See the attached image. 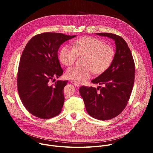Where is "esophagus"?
I'll list each match as a JSON object with an SVG mask.
<instances>
[{
    "label": "esophagus",
    "mask_w": 153,
    "mask_h": 153,
    "mask_svg": "<svg viewBox=\"0 0 153 153\" xmlns=\"http://www.w3.org/2000/svg\"><path fill=\"white\" fill-rule=\"evenodd\" d=\"M71 82L73 84H74L75 86H77V87H79V86H80V84L79 83H78V82H76V81H74V80H71Z\"/></svg>",
    "instance_id": "esophagus-1"
}]
</instances>
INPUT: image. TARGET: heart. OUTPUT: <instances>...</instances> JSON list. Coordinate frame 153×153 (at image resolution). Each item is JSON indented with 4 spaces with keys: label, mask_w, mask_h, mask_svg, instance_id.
Here are the masks:
<instances>
[{
    "label": "heart",
    "mask_w": 153,
    "mask_h": 153,
    "mask_svg": "<svg viewBox=\"0 0 153 153\" xmlns=\"http://www.w3.org/2000/svg\"><path fill=\"white\" fill-rule=\"evenodd\" d=\"M71 46H63L59 53L60 62L65 66L73 64L77 56H83V66H73L67 70L66 76L81 82L89 78L92 72L100 74L111 65L115 56L113 48L96 37L85 36L73 40Z\"/></svg>",
    "instance_id": "1"
}]
</instances>
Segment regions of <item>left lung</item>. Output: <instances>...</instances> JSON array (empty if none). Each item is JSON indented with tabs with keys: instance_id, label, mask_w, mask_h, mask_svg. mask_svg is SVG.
Returning <instances> with one entry per match:
<instances>
[{
	"instance_id": "left-lung-1",
	"label": "left lung",
	"mask_w": 153,
	"mask_h": 153,
	"mask_svg": "<svg viewBox=\"0 0 153 153\" xmlns=\"http://www.w3.org/2000/svg\"><path fill=\"white\" fill-rule=\"evenodd\" d=\"M97 34L115 40L114 58L110 67L91 80L102 87L82 86L79 92L88 113L96 119L106 120L117 116L125 108L134 82L135 64L132 53L122 37L108 33Z\"/></svg>"
}]
</instances>
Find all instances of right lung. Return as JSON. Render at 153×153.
<instances>
[{"instance_id":"right-lung-1","label":"right lung","mask_w":153,"mask_h":153,"mask_svg":"<svg viewBox=\"0 0 153 153\" xmlns=\"http://www.w3.org/2000/svg\"><path fill=\"white\" fill-rule=\"evenodd\" d=\"M58 33H43L33 37L20 57L17 72V90L27 110L42 119L59 114L64 103L63 88L68 80L49 82L60 76L57 51L63 42L74 38Z\"/></svg>"}]
</instances>
